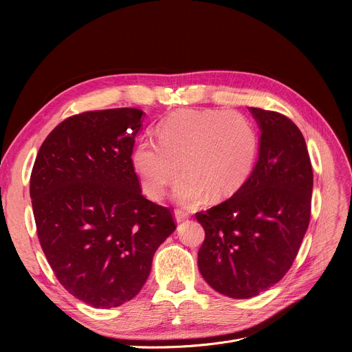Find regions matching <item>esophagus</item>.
<instances>
[{
  "mask_svg": "<svg viewBox=\"0 0 352 352\" xmlns=\"http://www.w3.org/2000/svg\"><path fill=\"white\" fill-rule=\"evenodd\" d=\"M174 218H175V221H177V224H179V223H182V221L188 219V218H190V214L186 212V211L175 210V211H174Z\"/></svg>",
  "mask_w": 352,
  "mask_h": 352,
  "instance_id": "esophagus-1",
  "label": "esophagus"
}]
</instances>
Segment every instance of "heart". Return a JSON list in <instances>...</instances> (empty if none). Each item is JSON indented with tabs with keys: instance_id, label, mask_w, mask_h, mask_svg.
<instances>
[{
	"instance_id": "1",
	"label": "heart",
	"mask_w": 352,
	"mask_h": 352,
	"mask_svg": "<svg viewBox=\"0 0 352 352\" xmlns=\"http://www.w3.org/2000/svg\"><path fill=\"white\" fill-rule=\"evenodd\" d=\"M158 144L144 140L131 161L144 194L160 199L178 171L174 188L179 204L194 206L207 195L224 199L244 186L252 173L258 135L238 111L181 109L158 126Z\"/></svg>"
}]
</instances>
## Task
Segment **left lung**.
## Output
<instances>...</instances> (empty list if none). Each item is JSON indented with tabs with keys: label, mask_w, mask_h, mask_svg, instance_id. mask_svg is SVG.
I'll return each instance as SVG.
<instances>
[{
	"label": "left lung",
	"mask_w": 352,
	"mask_h": 352,
	"mask_svg": "<svg viewBox=\"0 0 352 352\" xmlns=\"http://www.w3.org/2000/svg\"><path fill=\"white\" fill-rule=\"evenodd\" d=\"M248 109L261 131L251 175L231 198L195 214L206 231L199 272L212 289L236 300L267 291L288 272L309 224L312 195L298 126L275 111Z\"/></svg>",
	"instance_id": "1"
}]
</instances>
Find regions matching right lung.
<instances>
[{"label": "right lung", "instance_id": "obj_1", "mask_svg": "<svg viewBox=\"0 0 352 352\" xmlns=\"http://www.w3.org/2000/svg\"><path fill=\"white\" fill-rule=\"evenodd\" d=\"M144 113L88 111L55 126L36 154L30 197L41 248L61 285L96 308L133 300L175 223L141 194L131 155Z\"/></svg>", "mask_w": 352, "mask_h": 352}]
</instances>
